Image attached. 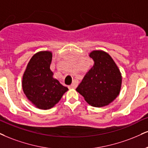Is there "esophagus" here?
Returning <instances> with one entry per match:
<instances>
[{
    "label": "esophagus",
    "mask_w": 148,
    "mask_h": 148,
    "mask_svg": "<svg viewBox=\"0 0 148 148\" xmlns=\"http://www.w3.org/2000/svg\"><path fill=\"white\" fill-rule=\"evenodd\" d=\"M76 86H77V85L76 84L75 82H74V83H73L72 85H69V89H75V88H76Z\"/></svg>",
    "instance_id": "34e87169"
}]
</instances>
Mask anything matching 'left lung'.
I'll return each instance as SVG.
<instances>
[{
  "label": "left lung",
  "instance_id": "left-lung-1",
  "mask_svg": "<svg viewBox=\"0 0 148 148\" xmlns=\"http://www.w3.org/2000/svg\"><path fill=\"white\" fill-rule=\"evenodd\" d=\"M94 65L76 90L90 106L97 108L109 105L118 97L122 77L115 62L108 53L94 50L90 53Z\"/></svg>",
  "mask_w": 148,
  "mask_h": 148
}]
</instances>
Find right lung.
Listing matches in <instances>:
<instances>
[{"mask_svg": "<svg viewBox=\"0 0 148 148\" xmlns=\"http://www.w3.org/2000/svg\"><path fill=\"white\" fill-rule=\"evenodd\" d=\"M51 59V51L37 52L30 59L23 76V92L28 100L39 109L53 108L68 90L53 78Z\"/></svg>", "mask_w": 148, "mask_h": 148, "instance_id": "add662e5", "label": "right lung"}]
</instances>
